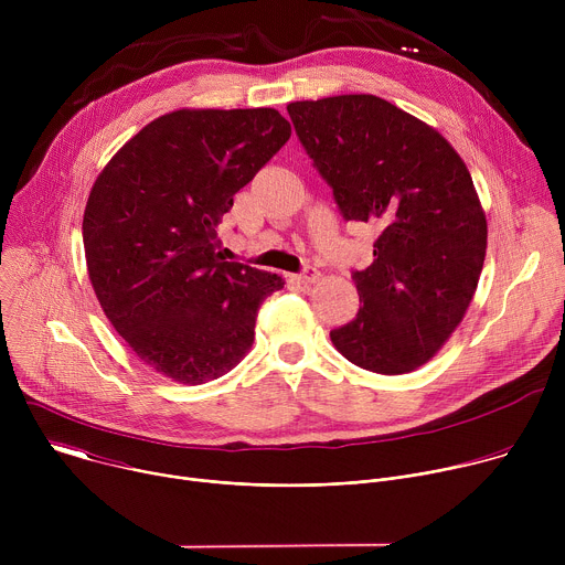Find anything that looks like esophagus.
I'll use <instances>...</instances> for the list:
<instances>
[{
    "mask_svg": "<svg viewBox=\"0 0 565 565\" xmlns=\"http://www.w3.org/2000/svg\"><path fill=\"white\" fill-rule=\"evenodd\" d=\"M297 279H299L301 284H312V281L319 279V270H317L315 266H303V270L297 275Z\"/></svg>",
    "mask_w": 565,
    "mask_h": 565,
    "instance_id": "1",
    "label": "esophagus"
}]
</instances>
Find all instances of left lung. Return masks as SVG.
<instances>
[{"label": "left lung", "instance_id": "1", "mask_svg": "<svg viewBox=\"0 0 565 565\" xmlns=\"http://www.w3.org/2000/svg\"><path fill=\"white\" fill-rule=\"evenodd\" d=\"M295 134L344 221L373 223V264L351 270L360 310L333 329L355 366L399 375L447 342L486 262L488 223L454 147L429 125L369 96L290 103Z\"/></svg>", "mask_w": 565, "mask_h": 565}]
</instances>
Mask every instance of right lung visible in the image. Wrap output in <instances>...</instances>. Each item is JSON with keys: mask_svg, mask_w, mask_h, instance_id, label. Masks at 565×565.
<instances>
[{"mask_svg": "<svg viewBox=\"0 0 565 565\" xmlns=\"http://www.w3.org/2000/svg\"><path fill=\"white\" fill-rule=\"evenodd\" d=\"M288 138L275 109H181L142 127L96 179L83 218L89 279L158 373L201 384L253 347L259 306L284 281L225 262L216 225Z\"/></svg>", "mask_w": 565, "mask_h": 565, "instance_id": "add662e5", "label": "right lung"}]
</instances>
